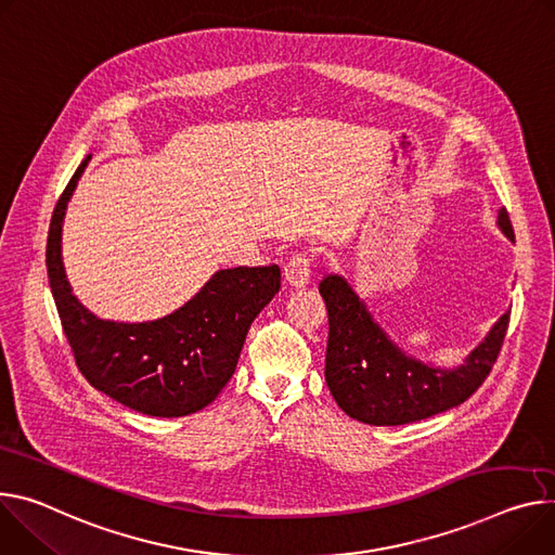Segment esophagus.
Here are the masks:
<instances>
[{
	"label": "esophagus",
	"mask_w": 555,
	"mask_h": 555,
	"mask_svg": "<svg viewBox=\"0 0 555 555\" xmlns=\"http://www.w3.org/2000/svg\"><path fill=\"white\" fill-rule=\"evenodd\" d=\"M283 276H285V283L294 289L298 287H306L310 283V276H312V261L308 255H304V251H298V255H294L285 268H283Z\"/></svg>",
	"instance_id": "esophagus-1"
}]
</instances>
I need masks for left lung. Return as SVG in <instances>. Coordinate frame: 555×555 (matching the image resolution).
Instances as JSON below:
<instances>
[{"label": "left lung", "mask_w": 555, "mask_h": 555, "mask_svg": "<svg viewBox=\"0 0 555 555\" xmlns=\"http://www.w3.org/2000/svg\"><path fill=\"white\" fill-rule=\"evenodd\" d=\"M498 225L514 241L505 208L498 212ZM319 292L330 319L327 387L347 416L378 427L423 421L465 402L489 376L509 327L507 312L465 365L440 370L405 357L340 274H327Z\"/></svg>", "instance_id": "obj_1"}]
</instances>
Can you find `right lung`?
Wrapping results in <instances>:
<instances>
[{"instance_id": "right-lung-1", "label": "right lung", "mask_w": 555, "mask_h": 555, "mask_svg": "<svg viewBox=\"0 0 555 555\" xmlns=\"http://www.w3.org/2000/svg\"><path fill=\"white\" fill-rule=\"evenodd\" d=\"M88 162L90 155L62 192L46 245L48 281L75 363L94 389L139 414H194L232 378L251 321L281 287V270H219L183 308L157 321L96 319L73 296L62 261V221Z\"/></svg>"}]
</instances>
